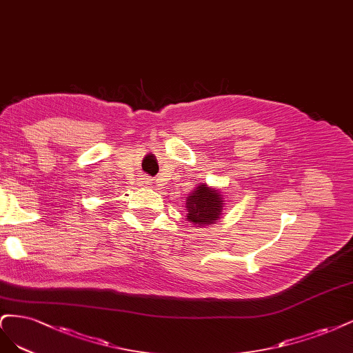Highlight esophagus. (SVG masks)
<instances>
[{
  "label": "esophagus",
  "mask_w": 353,
  "mask_h": 353,
  "mask_svg": "<svg viewBox=\"0 0 353 353\" xmlns=\"http://www.w3.org/2000/svg\"><path fill=\"white\" fill-rule=\"evenodd\" d=\"M143 185H145V183H143Z\"/></svg>",
  "instance_id": "34e87169"
}]
</instances>
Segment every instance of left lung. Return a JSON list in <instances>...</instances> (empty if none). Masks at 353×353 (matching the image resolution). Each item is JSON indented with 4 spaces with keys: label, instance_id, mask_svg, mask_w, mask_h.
<instances>
[{
    "label": "left lung",
    "instance_id": "1",
    "mask_svg": "<svg viewBox=\"0 0 353 353\" xmlns=\"http://www.w3.org/2000/svg\"><path fill=\"white\" fill-rule=\"evenodd\" d=\"M225 199L221 190L199 183L186 199L188 221L196 227L215 224L223 215Z\"/></svg>",
    "mask_w": 353,
    "mask_h": 353
}]
</instances>
